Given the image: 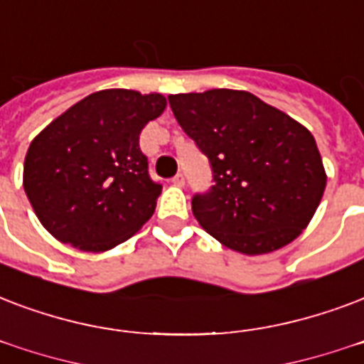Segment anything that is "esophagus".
Here are the masks:
<instances>
[{
  "label": "esophagus",
  "instance_id": "34e87169",
  "mask_svg": "<svg viewBox=\"0 0 364 364\" xmlns=\"http://www.w3.org/2000/svg\"><path fill=\"white\" fill-rule=\"evenodd\" d=\"M171 183L177 185V187H183V185H185V176H183V173H177V176L171 179Z\"/></svg>",
  "mask_w": 364,
  "mask_h": 364
}]
</instances>
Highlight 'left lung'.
<instances>
[{
  "mask_svg": "<svg viewBox=\"0 0 364 364\" xmlns=\"http://www.w3.org/2000/svg\"><path fill=\"white\" fill-rule=\"evenodd\" d=\"M168 101L212 168L213 185L191 200L202 229L248 256L292 242L326 187L311 133L248 91L179 93Z\"/></svg>",
  "mask_w": 364,
  "mask_h": 364,
  "instance_id": "1",
  "label": "left lung"
}]
</instances>
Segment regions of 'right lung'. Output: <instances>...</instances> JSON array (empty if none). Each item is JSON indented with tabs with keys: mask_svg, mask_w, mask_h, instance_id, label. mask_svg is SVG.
<instances>
[{
	"mask_svg": "<svg viewBox=\"0 0 364 364\" xmlns=\"http://www.w3.org/2000/svg\"><path fill=\"white\" fill-rule=\"evenodd\" d=\"M164 108L160 93L97 91L30 143L24 191L53 237L83 252H105L151 219L162 183L149 173L139 135Z\"/></svg>",
	"mask_w": 364,
	"mask_h": 364,
	"instance_id": "obj_1",
	"label": "right lung"
}]
</instances>
